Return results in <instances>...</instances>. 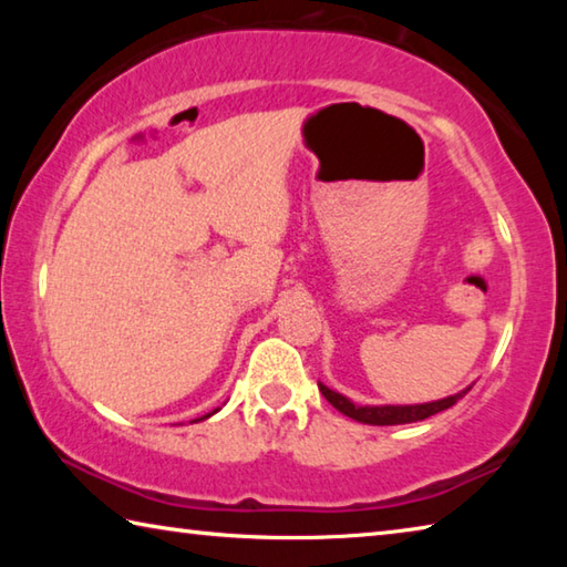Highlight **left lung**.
I'll list each match as a JSON object with an SVG mask.
<instances>
[{
    "instance_id": "obj_1",
    "label": "left lung",
    "mask_w": 567,
    "mask_h": 567,
    "mask_svg": "<svg viewBox=\"0 0 567 567\" xmlns=\"http://www.w3.org/2000/svg\"><path fill=\"white\" fill-rule=\"evenodd\" d=\"M318 388L332 408H338L342 415L364 422V425H405V422L425 420L430 415H437V412L453 408L455 402L463 395H467V390H470V388L460 390V392H455V395L435 400V402H422V405H354L352 400L340 395V392L330 390L328 385H322V382H318Z\"/></svg>"
}]
</instances>
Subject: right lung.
Returning a JSON list of instances; mask_svg holds the SVG:
<instances>
[{
    "instance_id": "obj_1",
    "label": "right lung",
    "mask_w": 567,
    "mask_h": 567,
    "mask_svg": "<svg viewBox=\"0 0 567 567\" xmlns=\"http://www.w3.org/2000/svg\"><path fill=\"white\" fill-rule=\"evenodd\" d=\"M217 410H219V408H217ZM217 410H213V412H207V415H203V417H197V420H207L209 415H215V412H217Z\"/></svg>"
}]
</instances>
